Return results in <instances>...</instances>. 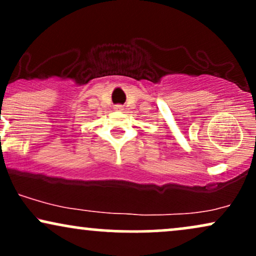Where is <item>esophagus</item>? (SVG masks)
<instances>
[{
	"mask_svg": "<svg viewBox=\"0 0 256 256\" xmlns=\"http://www.w3.org/2000/svg\"><path fill=\"white\" fill-rule=\"evenodd\" d=\"M114 110H124V108H122V106L118 104V106H116V107H114Z\"/></svg>",
	"mask_w": 256,
	"mask_h": 256,
	"instance_id": "obj_1",
	"label": "esophagus"
}]
</instances>
